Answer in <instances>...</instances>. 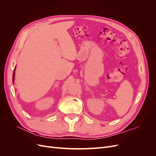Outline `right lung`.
<instances>
[{"label":"right lung","mask_w":156,"mask_h":156,"mask_svg":"<svg viewBox=\"0 0 156 156\" xmlns=\"http://www.w3.org/2000/svg\"><path fill=\"white\" fill-rule=\"evenodd\" d=\"M14 71H15V69H14ZM13 71V81H14V77H15V72H14Z\"/></svg>","instance_id":"right-lung-1"}]
</instances>
